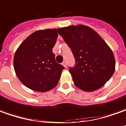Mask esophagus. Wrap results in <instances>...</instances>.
I'll return each mask as SVG.
<instances>
[{
	"label": "esophagus",
	"mask_w": 126,
	"mask_h": 126,
	"mask_svg": "<svg viewBox=\"0 0 126 126\" xmlns=\"http://www.w3.org/2000/svg\"><path fill=\"white\" fill-rule=\"evenodd\" d=\"M62 65H63V66H64L65 67H67V63H66V62H65V61H63V63H62Z\"/></svg>",
	"instance_id": "esophagus-1"
}]
</instances>
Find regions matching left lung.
<instances>
[{"label":"left lung","mask_w":126,"mask_h":126,"mask_svg":"<svg viewBox=\"0 0 126 126\" xmlns=\"http://www.w3.org/2000/svg\"><path fill=\"white\" fill-rule=\"evenodd\" d=\"M58 32L75 59V66L69 68L75 85L89 92L103 86L115 70L114 56L104 40L84 25L58 28Z\"/></svg>","instance_id":"left-lung-1"}]
</instances>
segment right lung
Listing matches in <instances>:
<instances>
[{"mask_svg": "<svg viewBox=\"0 0 126 126\" xmlns=\"http://www.w3.org/2000/svg\"><path fill=\"white\" fill-rule=\"evenodd\" d=\"M57 37L56 28L37 31L16 51L15 71L21 82L28 89L46 92L58 84L64 67L56 61L52 52Z\"/></svg>", "mask_w": 126, "mask_h": 126, "instance_id": "1", "label": "right lung"}]
</instances>
